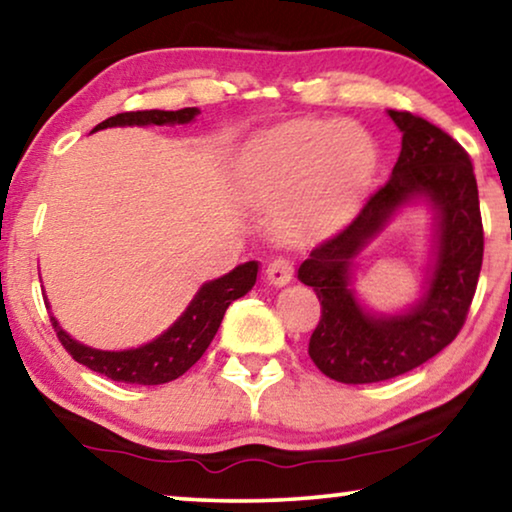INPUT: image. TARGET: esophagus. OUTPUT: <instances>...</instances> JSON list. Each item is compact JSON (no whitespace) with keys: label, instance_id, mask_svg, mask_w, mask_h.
Masks as SVG:
<instances>
[{"label":"esophagus","instance_id":"1","mask_svg":"<svg viewBox=\"0 0 512 512\" xmlns=\"http://www.w3.org/2000/svg\"><path fill=\"white\" fill-rule=\"evenodd\" d=\"M292 278H294L292 259L276 257V259H271L269 266H266V280H269L271 285L282 287V285H287Z\"/></svg>","mask_w":512,"mask_h":512}]
</instances>
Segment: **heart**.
<instances>
[{"mask_svg": "<svg viewBox=\"0 0 512 512\" xmlns=\"http://www.w3.org/2000/svg\"><path fill=\"white\" fill-rule=\"evenodd\" d=\"M372 137L354 124L289 121L259 140L243 163V181L262 204L294 193L278 213L285 239L338 230L352 216L375 172Z\"/></svg>", "mask_w": 512, "mask_h": 512, "instance_id": "b5f03b06", "label": "heart"}]
</instances>
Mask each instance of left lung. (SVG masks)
I'll return each instance as SVG.
<instances>
[{
  "label": "left lung",
  "instance_id": "obj_1",
  "mask_svg": "<svg viewBox=\"0 0 512 512\" xmlns=\"http://www.w3.org/2000/svg\"><path fill=\"white\" fill-rule=\"evenodd\" d=\"M388 114L402 131L391 179L363 202L352 223L319 243L299 266V280L315 289L322 305L308 354L326 377L342 384L400 377L451 345L467 322L483 266V218L469 154L423 117ZM414 196H425L438 211L431 287L404 316L375 318L348 289V269L364 243Z\"/></svg>",
  "mask_w": 512,
  "mask_h": 512
}]
</instances>
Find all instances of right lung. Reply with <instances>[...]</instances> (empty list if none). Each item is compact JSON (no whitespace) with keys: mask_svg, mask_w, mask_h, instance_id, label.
<instances>
[{"mask_svg":"<svg viewBox=\"0 0 512 512\" xmlns=\"http://www.w3.org/2000/svg\"><path fill=\"white\" fill-rule=\"evenodd\" d=\"M200 112L197 108H183L177 112L165 110H137V112H121L114 117L105 119L94 131L110 126H165V124H188ZM257 282V262H246L236 266L227 276L211 280L202 285L195 299L190 301L186 312L174 322L163 335L151 340L149 345L137 349H126V352H101L91 349L73 340L55 317H50L52 329L68 354L75 361L87 365L89 370L98 375L108 377L112 381H124V384H140V386H158L167 381L181 377L183 372L193 368L200 361L202 354L207 352L213 335H216L220 322H223L225 310L230 303L248 294Z\"/></svg>","mask_w":512,"mask_h":512,"instance_id":"add662e5","label":"right lung"}]
</instances>
